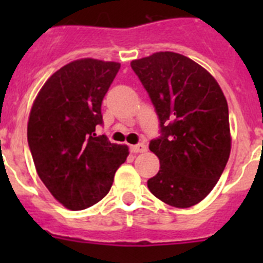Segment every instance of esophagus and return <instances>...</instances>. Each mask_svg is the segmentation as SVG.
Segmentation results:
<instances>
[{"label":"esophagus","instance_id":"obj_1","mask_svg":"<svg viewBox=\"0 0 263 263\" xmlns=\"http://www.w3.org/2000/svg\"><path fill=\"white\" fill-rule=\"evenodd\" d=\"M131 151H132V153H135V154H137V153H145V151H146V145H144V144L132 145V146H131Z\"/></svg>","mask_w":263,"mask_h":263}]
</instances>
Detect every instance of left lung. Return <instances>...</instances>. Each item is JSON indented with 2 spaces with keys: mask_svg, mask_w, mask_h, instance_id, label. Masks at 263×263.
<instances>
[{
  "mask_svg": "<svg viewBox=\"0 0 263 263\" xmlns=\"http://www.w3.org/2000/svg\"><path fill=\"white\" fill-rule=\"evenodd\" d=\"M131 67L160 121V136L148 145L160 169L148 190L168 205L191 208L213 191L229 159L227 99L210 72L179 53H154Z\"/></svg>",
  "mask_w": 263,
  "mask_h": 263,
  "instance_id": "obj_1",
  "label": "left lung"
}]
</instances>
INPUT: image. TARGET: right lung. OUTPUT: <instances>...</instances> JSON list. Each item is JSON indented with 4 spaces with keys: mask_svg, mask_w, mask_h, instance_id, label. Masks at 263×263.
<instances>
[{
    "mask_svg": "<svg viewBox=\"0 0 263 263\" xmlns=\"http://www.w3.org/2000/svg\"><path fill=\"white\" fill-rule=\"evenodd\" d=\"M121 65L73 61L53 73L36 95L28 144L39 178L53 197L78 211L99 202L112 187L128 148L95 134L102 102Z\"/></svg>",
    "mask_w": 263,
    "mask_h": 263,
    "instance_id": "right-lung-1",
    "label": "right lung"
}]
</instances>
